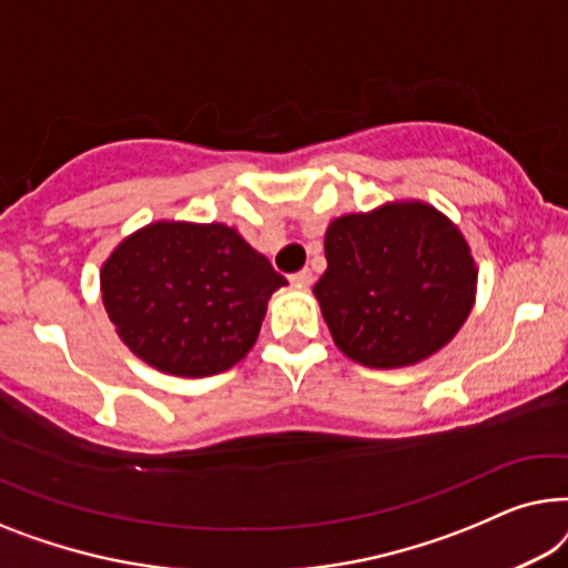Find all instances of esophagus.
Returning a JSON list of instances; mask_svg holds the SVG:
<instances>
[{
    "label": "esophagus",
    "instance_id": "1",
    "mask_svg": "<svg viewBox=\"0 0 568 568\" xmlns=\"http://www.w3.org/2000/svg\"><path fill=\"white\" fill-rule=\"evenodd\" d=\"M291 283L298 287H308L311 283H314V275H311V270H301V273L291 275Z\"/></svg>",
    "mask_w": 568,
    "mask_h": 568
}]
</instances>
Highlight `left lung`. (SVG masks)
<instances>
[{"instance_id":"obj_1","label":"left lung","mask_w":568,"mask_h":568,"mask_svg":"<svg viewBox=\"0 0 568 568\" xmlns=\"http://www.w3.org/2000/svg\"><path fill=\"white\" fill-rule=\"evenodd\" d=\"M314 285L334 345L378 371L417 365L450 342L476 303L463 231L425 201H388L326 226Z\"/></svg>"}]
</instances>
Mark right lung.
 <instances>
[{"label":"right lung","mask_w":568,"mask_h":568,"mask_svg":"<svg viewBox=\"0 0 568 568\" xmlns=\"http://www.w3.org/2000/svg\"><path fill=\"white\" fill-rule=\"evenodd\" d=\"M287 281L226 223L151 221L100 267V293L123 345L180 378H207L244 361L267 301Z\"/></svg>","instance_id":"add662e5"}]
</instances>
